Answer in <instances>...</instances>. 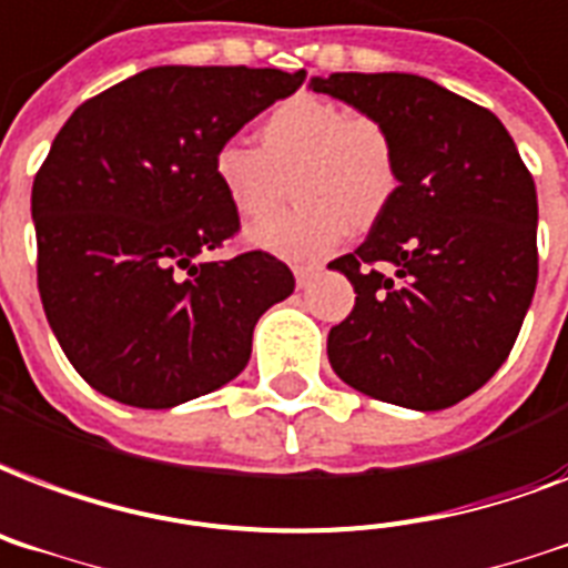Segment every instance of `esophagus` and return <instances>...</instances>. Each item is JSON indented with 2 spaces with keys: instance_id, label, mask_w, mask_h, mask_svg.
Returning a JSON list of instances; mask_svg holds the SVG:
<instances>
[{
  "instance_id": "obj_1",
  "label": "esophagus",
  "mask_w": 568,
  "mask_h": 568,
  "mask_svg": "<svg viewBox=\"0 0 568 568\" xmlns=\"http://www.w3.org/2000/svg\"><path fill=\"white\" fill-rule=\"evenodd\" d=\"M315 274H318V265H297V267H294V280H297V288H303V285L310 283Z\"/></svg>"
}]
</instances>
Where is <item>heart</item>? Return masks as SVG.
<instances>
[{
  "instance_id": "b5f03b06",
  "label": "heart",
  "mask_w": 568,
  "mask_h": 568,
  "mask_svg": "<svg viewBox=\"0 0 568 568\" xmlns=\"http://www.w3.org/2000/svg\"><path fill=\"white\" fill-rule=\"evenodd\" d=\"M211 175L244 223L274 214L288 179L297 205L253 229L250 241L288 262H313L333 253L352 226L369 229L387 214L402 190V160L378 115L294 94L258 124V151L237 140L220 142Z\"/></svg>"
}]
</instances>
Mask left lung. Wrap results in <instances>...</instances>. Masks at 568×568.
I'll return each instance as SVG.
<instances>
[{
    "instance_id": "obj_1",
    "label": "left lung",
    "mask_w": 568,
    "mask_h": 568,
    "mask_svg": "<svg viewBox=\"0 0 568 568\" xmlns=\"http://www.w3.org/2000/svg\"><path fill=\"white\" fill-rule=\"evenodd\" d=\"M313 92L378 115L396 136L402 190L354 253L352 315L327 357L345 384L440 410L509 357L539 276L536 184L495 112L414 73H331Z\"/></svg>"
}]
</instances>
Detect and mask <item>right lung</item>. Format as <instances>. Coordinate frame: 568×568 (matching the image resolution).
Instances as JSON below:
<instances>
[{"instance_id": "1", "label": "right lung", "mask_w": 568, "mask_h": 568, "mask_svg": "<svg viewBox=\"0 0 568 568\" xmlns=\"http://www.w3.org/2000/svg\"><path fill=\"white\" fill-rule=\"evenodd\" d=\"M306 71L149 68L55 133L32 184L38 292L71 366L133 408H172L244 369L253 327L294 292L285 262L244 250L211 158Z\"/></svg>"}]
</instances>
